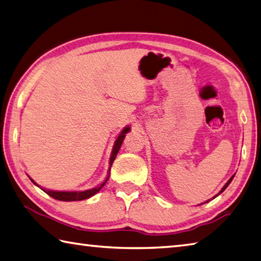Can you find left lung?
Listing matches in <instances>:
<instances>
[{
	"instance_id": "1",
	"label": "left lung",
	"mask_w": 261,
	"mask_h": 261,
	"mask_svg": "<svg viewBox=\"0 0 261 261\" xmlns=\"http://www.w3.org/2000/svg\"><path fill=\"white\" fill-rule=\"evenodd\" d=\"M233 178H234V175H233L232 177H230V178H229V180L227 181V183H226V184H225V186H224V188L222 189V191H220V192H219V193H218L217 195H219L220 193H222V192H224V191H225V189H226V188H227V186L229 185V183H230V181H232V179H233ZM217 195H216V196H217ZM216 196H214V198H216ZM214 198H213V199H214Z\"/></svg>"
}]
</instances>
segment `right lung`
I'll use <instances>...</instances> for the list:
<instances>
[{
	"instance_id": "right-lung-1",
	"label": "right lung",
	"mask_w": 261,
	"mask_h": 261,
	"mask_svg": "<svg viewBox=\"0 0 261 261\" xmlns=\"http://www.w3.org/2000/svg\"><path fill=\"white\" fill-rule=\"evenodd\" d=\"M129 130H130L129 127H125V129H122V132L120 133L119 136L117 137V140L115 142V145H114V149H112L111 158H110V168H111V166H112V162H114V160L116 159L117 153H118V151H119V149H120L122 142H124V139H125L126 134ZM108 178H109V177H108ZM108 178L105 181H103V183L100 186H97V188H94V189H92V190H87V191H82V192H59V191H47V190H43V189L42 190L45 192V193H47L48 195H50V196H52L53 199H56V200H60V201H82V200H85V199L91 198V196L96 194L97 192H99L103 188V186H105ZM31 180L33 181L34 184L37 185L32 178H31Z\"/></svg>"
}]
</instances>
